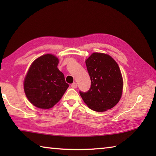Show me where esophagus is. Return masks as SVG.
<instances>
[{
    "label": "esophagus",
    "instance_id": "1",
    "mask_svg": "<svg viewBox=\"0 0 156 156\" xmlns=\"http://www.w3.org/2000/svg\"><path fill=\"white\" fill-rule=\"evenodd\" d=\"M77 87H78V84L76 83H73L72 84V88L76 89V88H77Z\"/></svg>",
    "mask_w": 156,
    "mask_h": 156
}]
</instances>
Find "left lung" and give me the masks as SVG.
I'll return each mask as SVG.
<instances>
[{"label": "left lung", "mask_w": 156, "mask_h": 156, "mask_svg": "<svg viewBox=\"0 0 156 156\" xmlns=\"http://www.w3.org/2000/svg\"><path fill=\"white\" fill-rule=\"evenodd\" d=\"M85 62L91 87L87 92L80 91L84 103L98 112L112 109L119 102L122 94L123 80L119 66L109 55L96 52Z\"/></svg>", "instance_id": "1"}]
</instances>
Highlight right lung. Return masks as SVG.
<instances>
[{"mask_svg":"<svg viewBox=\"0 0 156 156\" xmlns=\"http://www.w3.org/2000/svg\"><path fill=\"white\" fill-rule=\"evenodd\" d=\"M59 60L52 54H44L31 65L24 80L26 96L34 106L47 109L61 99L69 87L64 74L58 69Z\"/></svg>","mask_w":156,"mask_h":156,"instance_id":"right-lung-1","label":"right lung"}]
</instances>
